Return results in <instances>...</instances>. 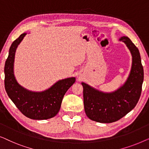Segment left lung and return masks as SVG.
<instances>
[{
    "mask_svg": "<svg viewBox=\"0 0 149 149\" xmlns=\"http://www.w3.org/2000/svg\"><path fill=\"white\" fill-rule=\"evenodd\" d=\"M119 40L125 42L132 56L130 74L123 86L114 92L104 93L81 83L85 113L91 120L99 123H113L121 119L136 107L141 95L144 70L139 50L127 36Z\"/></svg>",
    "mask_w": 149,
    "mask_h": 149,
    "instance_id": "1",
    "label": "left lung"
}]
</instances>
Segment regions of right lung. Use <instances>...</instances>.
Instances as JSON below:
<instances>
[{
  "instance_id": "1",
  "label": "right lung",
  "mask_w": 149,
  "mask_h": 149,
  "mask_svg": "<svg viewBox=\"0 0 149 149\" xmlns=\"http://www.w3.org/2000/svg\"><path fill=\"white\" fill-rule=\"evenodd\" d=\"M26 34H22L10 47L5 65V90L8 96L26 117L36 120L50 119L58 113L64 95L74 83L75 78L59 81L41 92L28 91L18 84L13 73L14 58L16 49Z\"/></svg>"
}]
</instances>
